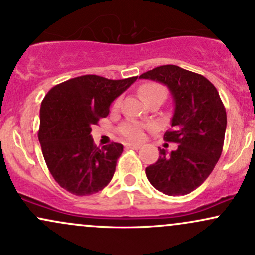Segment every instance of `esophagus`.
<instances>
[{
    "mask_svg": "<svg viewBox=\"0 0 255 255\" xmlns=\"http://www.w3.org/2000/svg\"><path fill=\"white\" fill-rule=\"evenodd\" d=\"M126 147H127V148H133V150H139V148L141 147V146L137 145V144H127V145H126Z\"/></svg>",
    "mask_w": 255,
    "mask_h": 255,
    "instance_id": "1",
    "label": "esophagus"
}]
</instances>
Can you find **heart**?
<instances>
[{
  "instance_id": "1",
  "label": "heart",
  "mask_w": 255,
  "mask_h": 255,
  "mask_svg": "<svg viewBox=\"0 0 255 255\" xmlns=\"http://www.w3.org/2000/svg\"><path fill=\"white\" fill-rule=\"evenodd\" d=\"M160 90L164 91V89H163L162 86H159V85L148 84L142 87L141 93L146 98L148 95H151L152 92H154V91H160ZM119 103L120 101L116 102V105H119ZM144 129H145L144 125L139 124V122L128 121L120 126L119 133L124 137H126V139L130 140V141H141V140L144 139Z\"/></svg>"
}]
</instances>
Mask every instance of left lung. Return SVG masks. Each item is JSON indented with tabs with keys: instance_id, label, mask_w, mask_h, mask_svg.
<instances>
[{
	"instance_id": "left-lung-1",
	"label": "left lung",
	"mask_w": 255,
	"mask_h": 255,
	"mask_svg": "<svg viewBox=\"0 0 255 255\" xmlns=\"http://www.w3.org/2000/svg\"><path fill=\"white\" fill-rule=\"evenodd\" d=\"M164 84L174 99L171 130L164 140L178 144L146 168L152 186L166 195H186L198 188L217 164L224 144L227 113L218 91L203 75L166 64L140 75Z\"/></svg>"
}]
</instances>
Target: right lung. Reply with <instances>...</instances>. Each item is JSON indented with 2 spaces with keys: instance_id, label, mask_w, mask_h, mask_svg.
<instances>
[{
  "instance_id": "right-lung-1",
  "label": "right lung",
  "mask_w": 255,
  "mask_h": 255,
  "mask_svg": "<svg viewBox=\"0 0 255 255\" xmlns=\"http://www.w3.org/2000/svg\"><path fill=\"white\" fill-rule=\"evenodd\" d=\"M136 79L83 75L56 85L45 95L38 139L49 171L66 191L91 195L111 181L124 146L111 142L97 147L91 127L108 116L111 103Z\"/></svg>"
}]
</instances>
